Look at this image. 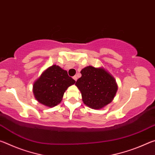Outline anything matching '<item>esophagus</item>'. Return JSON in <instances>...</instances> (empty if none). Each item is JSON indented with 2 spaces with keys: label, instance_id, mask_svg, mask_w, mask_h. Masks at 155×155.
Listing matches in <instances>:
<instances>
[{
  "label": "esophagus",
  "instance_id": "34e87169",
  "mask_svg": "<svg viewBox=\"0 0 155 155\" xmlns=\"http://www.w3.org/2000/svg\"><path fill=\"white\" fill-rule=\"evenodd\" d=\"M73 78H74V81H77V75H75V76H74V77H73Z\"/></svg>",
  "mask_w": 155,
  "mask_h": 155
}]
</instances>
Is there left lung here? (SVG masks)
I'll return each mask as SVG.
<instances>
[{
	"instance_id": "8db88e82",
	"label": "left lung",
	"mask_w": 155,
	"mask_h": 155,
	"mask_svg": "<svg viewBox=\"0 0 155 155\" xmlns=\"http://www.w3.org/2000/svg\"><path fill=\"white\" fill-rule=\"evenodd\" d=\"M75 85L81 92L83 101L91 109H100L111 103L117 90L115 80L103 68L87 66L81 71Z\"/></svg>"
}]
</instances>
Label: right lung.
Returning a JSON list of instances; mask_svg holds the SVG:
<instances>
[{
	"label": "right lung",
	"mask_w": 155,
	"mask_h": 155,
	"mask_svg": "<svg viewBox=\"0 0 155 155\" xmlns=\"http://www.w3.org/2000/svg\"><path fill=\"white\" fill-rule=\"evenodd\" d=\"M76 81L66 70L53 65L46 70L33 84V93L38 102L53 107L60 103L64 94Z\"/></svg>",
	"instance_id": "add662e5"
}]
</instances>
